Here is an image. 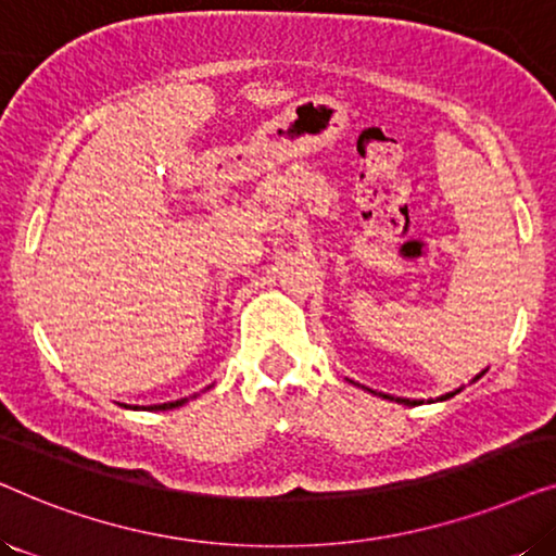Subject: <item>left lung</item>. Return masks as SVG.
Masks as SVG:
<instances>
[{"label":"left lung","instance_id":"obj_1","mask_svg":"<svg viewBox=\"0 0 556 556\" xmlns=\"http://www.w3.org/2000/svg\"><path fill=\"white\" fill-rule=\"evenodd\" d=\"M485 375V369L481 371V375H478L476 379H481ZM473 379V382H476ZM349 382L352 384H356L354 379H349ZM359 387V384H356ZM362 390H367V392H371V394H379V397L382 400H392V402H400V405H407V407H415V405H422V400H405V397H392V394H384V392H375V390H369V387H362ZM460 390H455V392H447V394H443V397H438V402H443V400H451V397H455V394H458ZM428 402H435V400H428Z\"/></svg>","mask_w":556,"mask_h":556}]
</instances>
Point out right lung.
<instances>
[{"label":"right lung","mask_w":556,"mask_h":556,"mask_svg":"<svg viewBox=\"0 0 556 556\" xmlns=\"http://www.w3.org/2000/svg\"><path fill=\"white\" fill-rule=\"evenodd\" d=\"M185 402H189V400L181 397V400H174V402H164V405H149V407H139V405H136L134 409H174V407L185 405Z\"/></svg>","instance_id":"add662e5"}]
</instances>
